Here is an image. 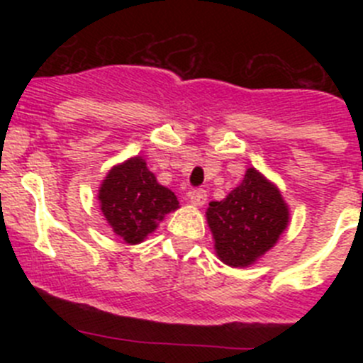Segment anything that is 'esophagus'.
Returning <instances> with one entry per match:
<instances>
[{
  "label": "esophagus",
  "mask_w": 363,
  "mask_h": 363,
  "mask_svg": "<svg viewBox=\"0 0 363 363\" xmlns=\"http://www.w3.org/2000/svg\"><path fill=\"white\" fill-rule=\"evenodd\" d=\"M207 202V191L205 189H193L189 193V203L195 205V207H202Z\"/></svg>",
  "instance_id": "obj_1"
}]
</instances>
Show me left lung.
<instances>
[{"instance_id": "1", "label": "left lung", "mask_w": 363, "mask_h": 363, "mask_svg": "<svg viewBox=\"0 0 363 363\" xmlns=\"http://www.w3.org/2000/svg\"><path fill=\"white\" fill-rule=\"evenodd\" d=\"M205 218L218 258L246 269L276 246L290 225V207L279 188L251 167L226 199L208 203Z\"/></svg>"}]
</instances>
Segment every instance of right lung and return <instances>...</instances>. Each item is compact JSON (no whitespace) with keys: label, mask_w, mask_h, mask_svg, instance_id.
I'll return each instance as SVG.
<instances>
[{"label":"right lung","mask_w":363,"mask_h":363,"mask_svg":"<svg viewBox=\"0 0 363 363\" xmlns=\"http://www.w3.org/2000/svg\"><path fill=\"white\" fill-rule=\"evenodd\" d=\"M98 202L112 232L130 246L144 242L179 208L175 193L156 181L142 156L113 164L98 188Z\"/></svg>","instance_id":"right-lung-1"}]
</instances>
